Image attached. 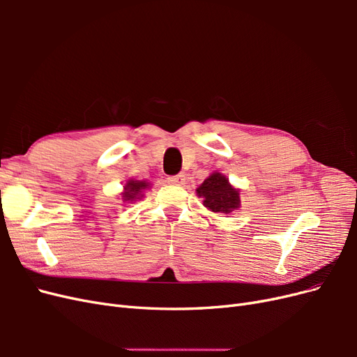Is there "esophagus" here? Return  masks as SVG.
Segmentation results:
<instances>
[{
  "label": "esophagus",
  "mask_w": 357,
  "mask_h": 357,
  "mask_svg": "<svg viewBox=\"0 0 357 357\" xmlns=\"http://www.w3.org/2000/svg\"><path fill=\"white\" fill-rule=\"evenodd\" d=\"M168 183H169V185L183 186V185H186V177L183 174H178V176H174V177H168Z\"/></svg>",
  "instance_id": "obj_1"
}]
</instances>
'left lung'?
<instances>
[{"mask_svg": "<svg viewBox=\"0 0 357 357\" xmlns=\"http://www.w3.org/2000/svg\"><path fill=\"white\" fill-rule=\"evenodd\" d=\"M198 198H202V205L215 214H226L229 218L235 210L241 207V190L232 186L229 178L222 172L214 171L205 178L197 189Z\"/></svg>", "mask_w": 357, "mask_h": 357, "instance_id": "1", "label": "left lung"}]
</instances>
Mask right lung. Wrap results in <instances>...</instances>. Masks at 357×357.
<instances>
[{"label":"right lung","mask_w":357,"mask_h":357,"mask_svg":"<svg viewBox=\"0 0 357 357\" xmlns=\"http://www.w3.org/2000/svg\"><path fill=\"white\" fill-rule=\"evenodd\" d=\"M152 188V183L147 180H135L128 178L123 185V190L121 192V199L123 202H135L144 198V192Z\"/></svg>","instance_id":"1"}]
</instances>
